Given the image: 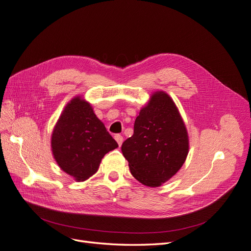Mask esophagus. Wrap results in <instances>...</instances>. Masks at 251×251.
I'll return each mask as SVG.
<instances>
[{"mask_svg":"<svg viewBox=\"0 0 251 251\" xmlns=\"http://www.w3.org/2000/svg\"><path fill=\"white\" fill-rule=\"evenodd\" d=\"M115 140L117 141V143H118V146L120 147L121 144H123V142H124V137L121 135H119V134H117V135H115Z\"/></svg>","mask_w":251,"mask_h":251,"instance_id":"1","label":"esophagus"}]
</instances>
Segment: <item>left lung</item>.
I'll return each mask as SVG.
<instances>
[{
    "instance_id": "left-lung-1",
    "label": "left lung",
    "mask_w": 251,
    "mask_h": 251,
    "mask_svg": "<svg viewBox=\"0 0 251 251\" xmlns=\"http://www.w3.org/2000/svg\"><path fill=\"white\" fill-rule=\"evenodd\" d=\"M133 176L142 184L160 186L183 165L188 154L186 127L176 104L162 91L153 94L121 146Z\"/></svg>"
}]
</instances>
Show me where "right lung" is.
<instances>
[{"instance_id":"right-lung-1","label":"right lung","mask_w":251,"mask_h":251,"mask_svg":"<svg viewBox=\"0 0 251 251\" xmlns=\"http://www.w3.org/2000/svg\"><path fill=\"white\" fill-rule=\"evenodd\" d=\"M117 147L90 103L80 97L66 105L52 133L54 159L60 169L77 181L94 175L103 156Z\"/></svg>"}]
</instances>
